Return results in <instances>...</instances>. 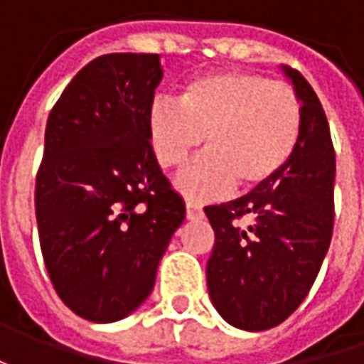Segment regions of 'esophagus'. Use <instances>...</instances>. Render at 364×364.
<instances>
[{
  "mask_svg": "<svg viewBox=\"0 0 364 364\" xmlns=\"http://www.w3.org/2000/svg\"><path fill=\"white\" fill-rule=\"evenodd\" d=\"M203 206L200 204H194V203H186V218L188 220H198V218H203Z\"/></svg>",
  "mask_w": 364,
  "mask_h": 364,
  "instance_id": "esophagus-1",
  "label": "esophagus"
}]
</instances>
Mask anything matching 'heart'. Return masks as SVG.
<instances>
[{"label": "heart", "instance_id": "1", "mask_svg": "<svg viewBox=\"0 0 364 364\" xmlns=\"http://www.w3.org/2000/svg\"><path fill=\"white\" fill-rule=\"evenodd\" d=\"M147 135L161 168H178L208 149L174 178L180 194L208 200L237 188L272 182L291 160L301 135L296 91L272 78L220 70L190 80L180 103L156 97L147 109Z\"/></svg>", "mask_w": 364, "mask_h": 364}]
</instances>
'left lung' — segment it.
Listing matches in <instances>:
<instances>
[{
  "label": "left lung",
  "instance_id": "left-lung-1",
  "mask_svg": "<svg viewBox=\"0 0 364 364\" xmlns=\"http://www.w3.org/2000/svg\"><path fill=\"white\" fill-rule=\"evenodd\" d=\"M282 73L301 103L291 160L272 182L204 208L215 229L208 296L223 320L249 332L273 328L296 312L328 253L334 227L336 158L326 113L298 70L282 66Z\"/></svg>",
  "mask_w": 364,
  "mask_h": 364
}]
</instances>
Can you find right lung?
<instances>
[{
  "label": "right lung",
  "instance_id": "add662e5",
  "mask_svg": "<svg viewBox=\"0 0 364 364\" xmlns=\"http://www.w3.org/2000/svg\"><path fill=\"white\" fill-rule=\"evenodd\" d=\"M158 54H105L50 111L36 176L44 263L60 300L97 324L133 314L186 217L147 135Z\"/></svg>",
  "mask_w": 364,
  "mask_h": 364
}]
</instances>
